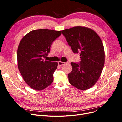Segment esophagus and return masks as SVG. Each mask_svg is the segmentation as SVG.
Segmentation results:
<instances>
[{"mask_svg":"<svg viewBox=\"0 0 122 122\" xmlns=\"http://www.w3.org/2000/svg\"><path fill=\"white\" fill-rule=\"evenodd\" d=\"M65 64V62H62V61H61L58 62V65L59 66H63Z\"/></svg>","mask_w":122,"mask_h":122,"instance_id":"34e87169","label":"esophagus"}]
</instances>
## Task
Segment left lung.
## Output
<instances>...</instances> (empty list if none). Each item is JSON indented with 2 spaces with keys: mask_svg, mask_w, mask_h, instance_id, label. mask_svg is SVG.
Listing matches in <instances>:
<instances>
[{
  "mask_svg": "<svg viewBox=\"0 0 122 122\" xmlns=\"http://www.w3.org/2000/svg\"><path fill=\"white\" fill-rule=\"evenodd\" d=\"M62 34L74 53H80L79 63L71 62L69 81L81 90L93 86L99 78L105 61L104 47L98 34L91 28L75 26L62 30Z\"/></svg>",
  "mask_w": 122,
  "mask_h": 122,
  "instance_id": "left-lung-1",
  "label": "left lung"
}]
</instances>
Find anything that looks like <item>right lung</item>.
<instances>
[{
  "label": "right lung",
  "mask_w": 122,
  "mask_h": 122,
  "mask_svg": "<svg viewBox=\"0 0 122 122\" xmlns=\"http://www.w3.org/2000/svg\"><path fill=\"white\" fill-rule=\"evenodd\" d=\"M61 31L48 29L32 30L22 39L17 50L18 66L25 82L32 89H45L53 82L57 62L44 60L54 41Z\"/></svg>",
  "instance_id": "add662e5"
}]
</instances>
